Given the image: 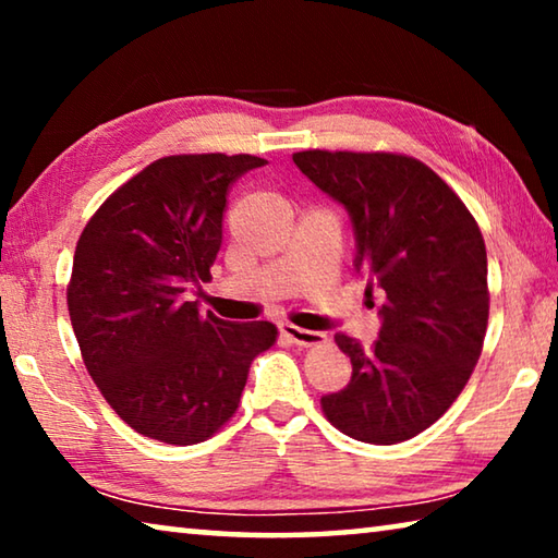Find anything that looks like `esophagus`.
I'll use <instances>...</instances> for the list:
<instances>
[{
    "instance_id": "obj_1",
    "label": "esophagus",
    "mask_w": 558,
    "mask_h": 558,
    "mask_svg": "<svg viewBox=\"0 0 558 558\" xmlns=\"http://www.w3.org/2000/svg\"><path fill=\"white\" fill-rule=\"evenodd\" d=\"M280 335L286 337L290 344H298V347H315V344L325 342L323 332H313V329H302V327L290 325V323L280 325Z\"/></svg>"
}]
</instances>
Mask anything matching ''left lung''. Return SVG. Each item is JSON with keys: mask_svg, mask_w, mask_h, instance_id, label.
<instances>
[{"mask_svg": "<svg viewBox=\"0 0 558 558\" xmlns=\"http://www.w3.org/2000/svg\"><path fill=\"white\" fill-rule=\"evenodd\" d=\"M292 162L352 219L354 268L381 295L372 349L339 332L352 379L323 396L344 436L393 446L433 426L483 352L489 292L483 233L460 196L418 159L307 149Z\"/></svg>", "mask_w": 558, "mask_h": 558, "instance_id": "left-lung-1", "label": "left lung"}]
</instances>
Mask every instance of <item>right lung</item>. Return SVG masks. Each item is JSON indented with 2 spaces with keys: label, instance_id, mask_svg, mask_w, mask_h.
<instances>
[{
  "label": "right lung",
  "instance_id": "1",
  "mask_svg": "<svg viewBox=\"0 0 558 558\" xmlns=\"http://www.w3.org/2000/svg\"><path fill=\"white\" fill-rule=\"evenodd\" d=\"M253 155H172L110 194L83 229L69 315L93 381L130 428L169 446L211 438L239 409L270 323H226L186 292L211 280L229 186Z\"/></svg>",
  "mask_w": 558,
  "mask_h": 558
}]
</instances>
